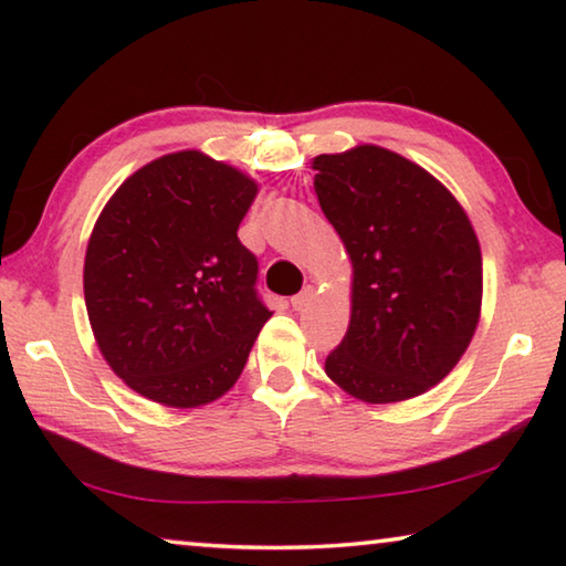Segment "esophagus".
<instances>
[{"instance_id":"obj_1","label":"esophagus","mask_w":566,"mask_h":566,"mask_svg":"<svg viewBox=\"0 0 566 566\" xmlns=\"http://www.w3.org/2000/svg\"><path fill=\"white\" fill-rule=\"evenodd\" d=\"M312 286H304V290L300 292V294H294L292 296V300H290V304H292V310H304V306H306V302H310L312 300Z\"/></svg>"}]
</instances>
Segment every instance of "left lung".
<instances>
[{
	"label": "left lung",
	"instance_id": "8db88e82",
	"mask_svg": "<svg viewBox=\"0 0 566 566\" xmlns=\"http://www.w3.org/2000/svg\"><path fill=\"white\" fill-rule=\"evenodd\" d=\"M314 191L354 266L352 322L324 371L371 405L442 381L472 342L482 254L439 181L395 151L364 145L314 159Z\"/></svg>",
	"mask_w": 566,
	"mask_h": 566
}]
</instances>
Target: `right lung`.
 <instances>
[{
    "label": "right lung",
    "mask_w": 566,
    "mask_h": 566,
    "mask_svg": "<svg viewBox=\"0 0 566 566\" xmlns=\"http://www.w3.org/2000/svg\"><path fill=\"white\" fill-rule=\"evenodd\" d=\"M254 195L242 171L177 151L134 171L99 214L84 300L104 359L142 397L199 407L242 375L272 317L237 237Z\"/></svg>",
    "instance_id": "obj_1"
}]
</instances>
